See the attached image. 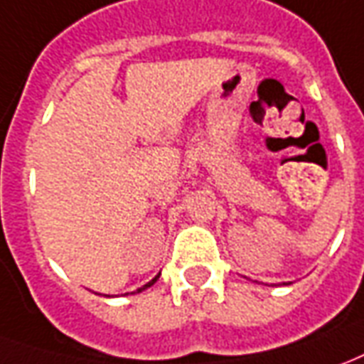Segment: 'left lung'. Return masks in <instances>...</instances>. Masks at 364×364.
<instances>
[{"instance_id":"1","label":"left lung","mask_w":364,"mask_h":364,"mask_svg":"<svg viewBox=\"0 0 364 364\" xmlns=\"http://www.w3.org/2000/svg\"><path fill=\"white\" fill-rule=\"evenodd\" d=\"M284 284H291V282H284Z\"/></svg>"}]
</instances>
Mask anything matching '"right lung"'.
I'll return each instance as SVG.
<instances>
[{
	"label": "right lung",
	"mask_w": 364,
	"mask_h": 364,
	"mask_svg": "<svg viewBox=\"0 0 364 364\" xmlns=\"http://www.w3.org/2000/svg\"><path fill=\"white\" fill-rule=\"evenodd\" d=\"M157 278H159V274H157L156 278L151 279V282H147L146 286H141V288H138V289H136V291H134V294H139V291H144V289H147V288H149V286H154V284H156V282H157Z\"/></svg>",
	"instance_id": "1"
}]
</instances>
